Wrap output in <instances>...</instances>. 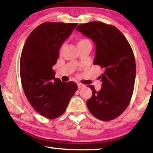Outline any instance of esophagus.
<instances>
[{"label": "esophagus", "instance_id": "34e87169", "mask_svg": "<svg viewBox=\"0 0 153 153\" xmlns=\"http://www.w3.org/2000/svg\"><path fill=\"white\" fill-rule=\"evenodd\" d=\"M85 86L84 84H77V88H78V89H82L83 88H84Z\"/></svg>", "mask_w": 153, "mask_h": 153}]
</instances>
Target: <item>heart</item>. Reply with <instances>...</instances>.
I'll list each match as a JSON object with an SVG mask.
<instances>
[{
	"instance_id": "1",
	"label": "heart",
	"mask_w": 153,
	"mask_h": 153,
	"mask_svg": "<svg viewBox=\"0 0 153 153\" xmlns=\"http://www.w3.org/2000/svg\"><path fill=\"white\" fill-rule=\"evenodd\" d=\"M86 43H90V42L88 40L86 39V38H80V39H79L77 41V46H78L80 45H84V44ZM63 48H64V45H62L60 47V49H59V52H60V53H61V52L63 51Z\"/></svg>"
}]
</instances>
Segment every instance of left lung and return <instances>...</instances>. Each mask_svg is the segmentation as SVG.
<instances>
[{
  "instance_id": "left-lung-1",
  "label": "left lung",
  "mask_w": 153,
  "mask_h": 153,
  "mask_svg": "<svg viewBox=\"0 0 153 153\" xmlns=\"http://www.w3.org/2000/svg\"><path fill=\"white\" fill-rule=\"evenodd\" d=\"M76 30L94 41V65L104 73L100 77L101 90L92 91L86 105L93 116L102 121L119 117L128 107L136 78V61L131 46L124 35L112 25L100 22L80 24Z\"/></svg>"
}]
</instances>
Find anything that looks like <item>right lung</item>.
I'll list each match as a JSON object with an SVG mask.
<instances>
[{
  "instance_id": "obj_1",
  "label": "right lung",
  "mask_w": 153,
  "mask_h": 153,
  "mask_svg": "<svg viewBox=\"0 0 153 153\" xmlns=\"http://www.w3.org/2000/svg\"><path fill=\"white\" fill-rule=\"evenodd\" d=\"M77 24L46 22L28 36L20 58V77L25 97L36 111L48 120L65 113L77 89L74 82H62L53 69L62 43Z\"/></svg>"
}]
</instances>
